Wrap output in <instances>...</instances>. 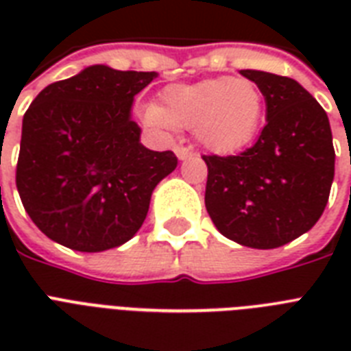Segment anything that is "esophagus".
Wrapping results in <instances>:
<instances>
[{
	"mask_svg": "<svg viewBox=\"0 0 351 351\" xmlns=\"http://www.w3.org/2000/svg\"><path fill=\"white\" fill-rule=\"evenodd\" d=\"M175 154L178 156V160H187L193 156V149L191 147H184V145H176Z\"/></svg>",
	"mask_w": 351,
	"mask_h": 351,
	"instance_id": "34e87169",
	"label": "esophagus"
}]
</instances>
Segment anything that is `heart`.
Masks as SVG:
<instances>
[{
  "label": "heart",
  "instance_id": "obj_1",
  "mask_svg": "<svg viewBox=\"0 0 351 351\" xmlns=\"http://www.w3.org/2000/svg\"><path fill=\"white\" fill-rule=\"evenodd\" d=\"M162 101L143 107V121L160 131L195 129L215 154H233L255 138L262 121L261 89L244 78L219 76L195 84L167 85Z\"/></svg>",
  "mask_w": 351,
  "mask_h": 351
}]
</instances>
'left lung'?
<instances>
[{
	"instance_id": "8db88e82",
	"label": "left lung",
	"mask_w": 351,
	"mask_h": 351,
	"mask_svg": "<svg viewBox=\"0 0 351 351\" xmlns=\"http://www.w3.org/2000/svg\"><path fill=\"white\" fill-rule=\"evenodd\" d=\"M266 100V125L237 156H202L206 209L240 245L273 250L299 239L326 208L335 151L326 111L291 78L244 69Z\"/></svg>"
}]
</instances>
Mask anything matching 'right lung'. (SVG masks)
Listing matches in <instances>:
<instances>
[{
    "label": "right lung",
    "instance_id": "obj_1",
    "mask_svg": "<svg viewBox=\"0 0 351 351\" xmlns=\"http://www.w3.org/2000/svg\"><path fill=\"white\" fill-rule=\"evenodd\" d=\"M156 73L90 65L47 85L23 117L16 186L25 211L58 244L98 253L142 228L173 151H151L131 118Z\"/></svg>",
    "mask_w": 351,
    "mask_h": 351
}]
</instances>
